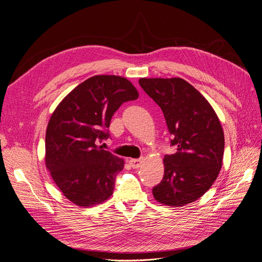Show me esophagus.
Segmentation results:
<instances>
[{"label":"esophagus","mask_w":262,"mask_h":262,"mask_svg":"<svg viewBox=\"0 0 262 262\" xmlns=\"http://www.w3.org/2000/svg\"><path fill=\"white\" fill-rule=\"evenodd\" d=\"M143 162V158H139V159H130L129 160V163L130 166L134 168V169H138L139 167H141V163Z\"/></svg>","instance_id":"esophagus-1"}]
</instances>
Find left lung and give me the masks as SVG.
I'll return each instance as SVG.
<instances>
[{
	"label": "left lung",
	"instance_id": "8db88e82",
	"mask_svg": "<svg viewBox=\"0 0 262 262\" xmlns=\"http://www.w3.org/2000/svg\"><path fill=\"white\" fill-rule=\"evenodd\" d=\"M139 85L161 108L173 136L172 155L163 158L164 175L153 188L155 200L185 206L210 189L222 167L224 133L213 108L183 78H140Z\"/></svg>",
	"mask_w": 262,
	"mask_h": 262
}]
</instances>
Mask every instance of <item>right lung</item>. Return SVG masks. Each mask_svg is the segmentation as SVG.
<instances>
[{"label":"right lung","mask_w":262,"mask_h":262,"mask_svg":"<svg viewBox=\"0 0 262 262\" xmlns=\"http://www.w3.org/2000/svg\"><path fill=\"white\" fill-rule=\"evenodd\" d=\"M138 96L126 78L95 75L55 109L46 134V166L69 201L90 207L112 196L124 161L98 142L109 138L110 121L119 107Z\"/></svg>","instance_id":"right-lung-1"}]
</instances>
